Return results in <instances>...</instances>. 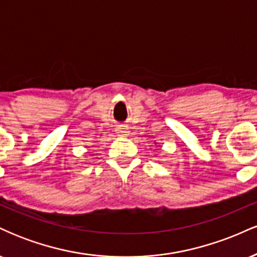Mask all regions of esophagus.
<instances>
[{
    "label": "esophagus",
    "instance_id": "esophagus-1",
    "mask_svg": "<svg viewBox=\"0 0 257 257\" xmlns=\"http://www.w3.org/2000/svg\"><path fill=\"white\" fill-rule=\"evenodd\" d=\"M117 133L120 134V137H126V135H128V128H126L125 125H119L118 128H117Z\"/></svg>",
    "mask_w": 257,
    "mask_h": 257
}]
</instances>
